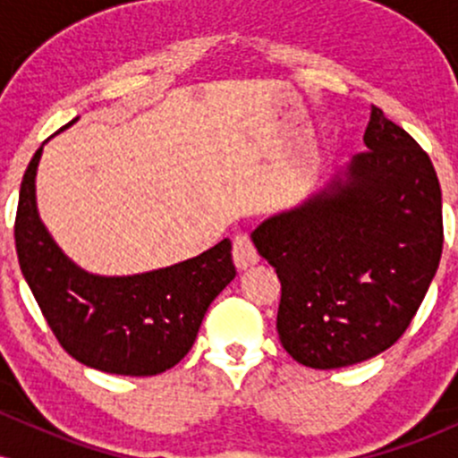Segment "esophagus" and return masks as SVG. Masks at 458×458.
Listing matches in <instances>:
<instances>
[{"label":"esophagus","instance_id":"esophagus-1","mask_svg":"<svg viewBox=\"0 0 458 458\" xmlns=\"http://www.w3.org/2000/svg\"><path fill=\"white\" fill-rule=\"evenodd\" d=\"M233 259H234V265L239 267V269H247V267L256 265V262L260 260L259 250H256L254 241H251L250 236H247V234L234 236V241H233Z\"/></svg>","mask_w":458,"mask_h":458}]
</instances>
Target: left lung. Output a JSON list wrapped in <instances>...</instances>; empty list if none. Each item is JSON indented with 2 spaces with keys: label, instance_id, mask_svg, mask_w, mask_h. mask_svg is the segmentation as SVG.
<instances>
[{
  "label": "left lung",
  "instance_id": "1",
  "mask_svg": "<svg viewBox=\"0 0 458 458\" xmlns=\"http://www.w3.org/2000/svg\"><path fill=\"white\" fill-rule=\"evenodd\" d=\"M364 144L344 182L251 234L282 284L280 343L318 370L390 349L418 312L444 247L441 187L422 146L379 107Z\"/></svg>",
  "mask_w": 458,
  "mask_h": 458
}]
</instances>
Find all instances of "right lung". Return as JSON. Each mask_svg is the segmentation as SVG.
<instances>
[{"label": "right lung", "instance_id": "add662e5", "mask_svg": "<svg viewBox=\"0 0 458 458\" xmlns=\"http://www.w3.org/2000/svg\"><path fill=\"white\" fill-rule=\"evenodd\" d=\"M40 152L43 146L21 182L14 243L25 282L57 343L77 361L109 375L152 377L176 366L193 346L211 301L234 277L230 241L167 269L90 276L62 254L36 213Z\"/></svg>", "mask_w": 458, "mask_h": 458}]
</instances>
